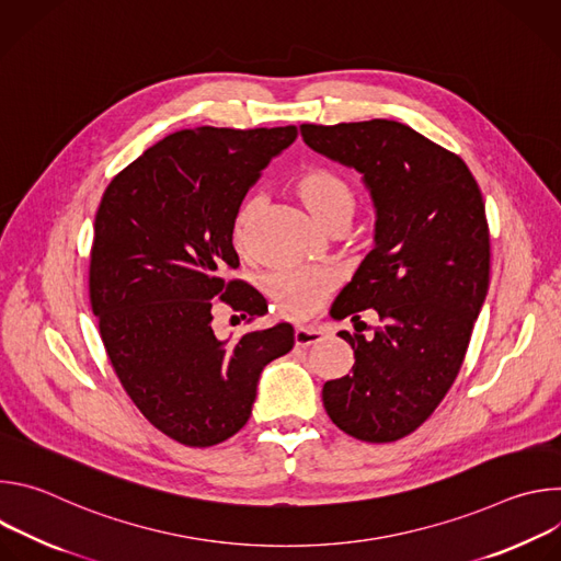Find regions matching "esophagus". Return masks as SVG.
I'll use <instances>...</instances> for the list:
<instances>
[{"instance_id": "34e87169", "label": "esophagus", "mask_w": 561, "mask_h": 561, "mask_svg": "<svg viewBox=\"0 0 561 561\" xmlns=\"http://www.w3.org/2000/svg\"><path fill=\"white\" fill-rule=\"evenodd\" d=\"M324 329L322 327H297L295 329V344L297 346H310V344H317L324 340Z\"/></svg>"}]
</instances>
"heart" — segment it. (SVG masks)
Wrapping results in <instances>:
<instances>
[{
	"instance_id": "b5f03b06",
	"label": "heart",
	"mask_w": 561,
	"mask_h": 561,
	"mask_svg": "<svg viewBox=\"0 0 561 561\" xmlns=\"http://www.w3.org/2000/svg\"><path fill=\"white\" fill-rule=\"evenodd\" d=\"M293 193L306 206V210L324 226L348 224L357 208L355 184L335 169L308 167L293 180ZM262 210V199L249 195L232 217V244L244 251L251 244L255 219ZM337 277L329 268L301 266L282 268L264 279V290L273 308L288 319H306L322 308L327 297L333 293Z\"/></svg>"
}]
</instances>
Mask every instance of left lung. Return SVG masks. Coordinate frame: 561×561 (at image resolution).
Listing matches in <instances>:
<instances>
[{
    "mask_svg": "<svg viewBox=\"0 0 561 561\" xmlns=\"http://www.w3.org/2000/svg\"><path fill=\"white\" fill-rule=\"evenodd\" d=\"M304 141L364 175L375 208V249L333 304L351 317L353 373L324 383L333 424L370 444L417 431L450 390L491 282L484 197L463 159L407 124L370 119L301 124ZM382 324L358 335L356 312Z\"/></svg>",
    "mask_w": 561,
    "mask_h": 561,
    "instance_id": "left-lung-1",
    "label": "left lung"
}]
</instances>
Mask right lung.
I'll return each instance as SVG.
<instances>
[{"mask_svg":"<svg viewBox=\"0 0 561 561\" xmlns=\"http://www.w3.org/2000/svg\"><path fill=\"white\" fill-rule=\"evenodd\" d=\"M297 137L277 128H186L113 178L95 215L89 290L108 359L139 413L171 439L206 448L253 411L264 366L293 327L217 340L215 301L264 314V297L226 279L237 268L232 217L271 159Z\"/></svg>","mask_w":561,"mask_h":561,"instance_id":"1","label":"right lung"}]
</instances>
